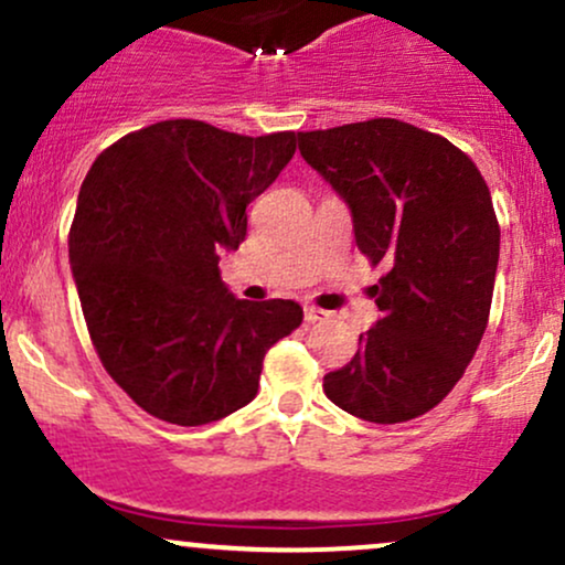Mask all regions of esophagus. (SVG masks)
<instances>
[{
	"label": "esophagus",
	"mask_w": 565,
	"mask_h": 565,
	"mask_svg": "<svg viewBox=\"0 0 565 565\" xmlns=\"http://www.w3.org/2000/svg\"><path fill=\"white\" fill-rule=\"evenodd\" d=\"M327 319H329L327 310H321V308H305V321H308V323H319V321H327Z\"/></svg>",
	"instance_id": "esophagus-1"
}]
</instances>
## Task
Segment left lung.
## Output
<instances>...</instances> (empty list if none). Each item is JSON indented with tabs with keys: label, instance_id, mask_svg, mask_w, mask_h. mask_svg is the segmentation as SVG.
Listing matches in <instances>:
<instances>
[{
	"label": "left lung",
	"instance_id": "left-lung-1",
	"mask_svg": "<svg viewBox=\"0 0 565 565\" xmlns=\"http://www.w3.org/2000/svg\"><path fill=\"white\" fill-rule=\"evenodd\" d=\"M297 146L348 204L359 249L387 265L372 287L382 319L323 393L366 423L419 417L486 332L499 263L489 185L457 146L398 119L297 132Z\"/></svg>",
	"mask_w": 565,
	"mask_h": 565
}]
</instances>
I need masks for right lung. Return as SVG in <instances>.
Returning <instances> with one entry per match:
<instances>
[{
	"label": "right lung",
	"instance_id": "add662e5",
	"mask_svg": "<svg viewBox=\"0 0 565 565\" xmlns=\"http://www.w3.org/2000/svg\"><path fill=\"white\" fill-rule=\"evenodd\" d=\"M295 157V132L263 138L196 119L116 140L84 178L68 260L103 366L140 408L196 427L249 404L270 345L295 332V300H238L220 255L246 236V204Z\"/></svg>",
	"mask_w": 565,
	"mask_h": 565
}]
</instances>
